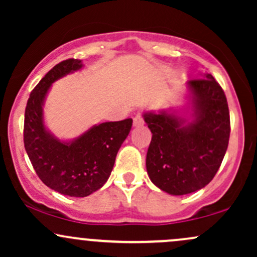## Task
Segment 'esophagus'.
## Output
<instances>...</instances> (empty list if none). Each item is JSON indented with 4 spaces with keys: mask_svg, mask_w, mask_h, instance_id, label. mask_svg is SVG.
<instances>
[{
    "mask_svg": "<svg viewBox=\"0 0 257 257\" xmlns=\"http://www.w3.org/2000/svg\"><path fill=\"white\" fill-rule=\"evenodd\" d=\"M133 124L134 126H140L144 124V118L141 114H137V116L134 117V119H133Z\"/></svg>",
    "mask_w": 257,
    "mask_h": 257,
    "instance_id": "esophagus-1",
    "label": "esophagus"
}]
</instances>
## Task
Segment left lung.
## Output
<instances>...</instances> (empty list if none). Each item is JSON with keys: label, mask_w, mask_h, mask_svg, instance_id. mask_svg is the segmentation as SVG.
<instances>
[{"label": "left lung", "mask_w": 257, "mask_h": 257, "mask_svg": "<svg viewBox=\"0 0 257 257\" xmlns=\"http://www.w3.org/2000/svg\"><path fill=\"white\" fill-rule=\"evenodd\" d=\"M188 81L185 110L143 114L152 133L146 169L164 192L182 196L196 192L213 180L229 140V111L225 93L210 73Z\"/></svg>", "instance_id": "8db88e82"}]
</instances>
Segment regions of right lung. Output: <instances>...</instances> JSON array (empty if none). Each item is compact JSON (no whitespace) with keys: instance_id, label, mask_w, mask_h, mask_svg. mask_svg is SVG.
Masks as SVG:
<instances>
[{"instance_id":"add662e5","label":"right lung","mask_w":257,"mask_h":257,"mask_svg":"<svg viewBox=\"0 0 257 257\" xmlns=\"http://www.w3.org/2000/svg\"><path fill=\"white\" fill-rule=\"evenodd\" d=\"M82 67L78 59L55 65L31 91L25 108L24 145L35 172L44 185L70 197H87L104 186L133 124L132 118L100 123L70 141L46 128L43 105L52 84Z\"/></svg>"}]
</instances>
